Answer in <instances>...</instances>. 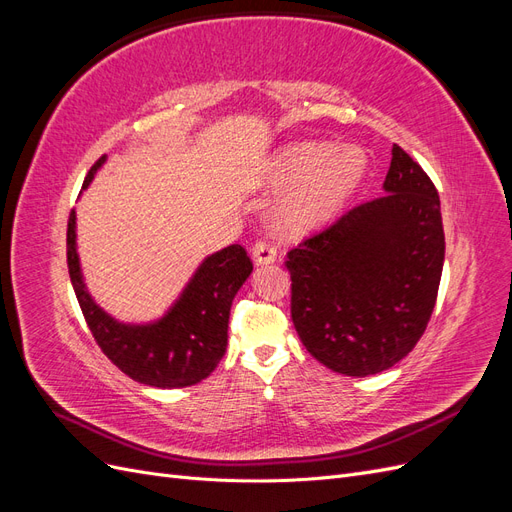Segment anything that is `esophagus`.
Wrapping results in <instances>:
<instances>
[{
  "label": "esophagus",
  "mask_w": 512,
  "mask_h": 512,
  "mask_svg": "<svg viewBox=\"0 0 512 512\" xmlns=\"http://www.w3.org/2000/svg\"><path fill=\"white\" fill-rule=\"evenodd\" d=\"M252 260H254V265H258V267H262V265H273V262L277 260L275 247H271V245L265 243V241L254 243V247H252Z\"/></svg>",
  "instance_id": "obj_1"
}]
</instances>
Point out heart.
I'll return each instance as SVG.
<instances>
[{
	"label": "heart",
	"instance_id": "b5f03b06",
	"mask_svg": "<svg viewBox=\"0 0 512 512\" xmlns=\"http://www.w3.org/2000/svg\"><path fill=\"white\" fill-rule=\"evenodd\" d=\"M367 156L356 145L305 141L280 149L262 170V183L284 190L273 226L284 237H307L335 222L367 179Z\"/></svg>",
	"mask_w": 512,
	"mask_h": 512
}]
</instances>
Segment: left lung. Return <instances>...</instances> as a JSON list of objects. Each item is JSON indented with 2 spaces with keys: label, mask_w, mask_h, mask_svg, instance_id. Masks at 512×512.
Here are the masks:
<instances>
[{
  "label": "left lung",
  "mask_w": 512,
  "mask_h": 512,
  "mask_svg": "<svg viewBox=\"0 0 512 512\" xmlns=\"http://www.w3.org/2000/svg\"><path fill=\"white\" fill-rule=\"evenodd\" d=\"M384 196L288 254L292 322L316 361L374 376L416 346L436 305L444 228L436 185L393 145Z\"/></svg>",
  "instance_id": "obj_1"
}]
</instances>
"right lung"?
Instances as JSON below:
<instances>
[{
	"label": "right lung",
	"instance_id": "right-lung-1",
	"mask_svg": "<svg viewBox=\"0 0 512 512\" xmlns=\"http://www.w3.org/2000/svg\"><path fill=\"white\" fill-rule=\"evenodd\" d=\"M102 156L83 181L87 190L104 166ZM252 260L241 245H228L200 265L166 312L147 322H126L91 297L76 245V211L68 222V271L76 299L98 346L123 374L156 389L198 384L218 367L228 344L230 305L252 273Z\"/></svg>",
	"mask_w": 512,
	"mask_h": 512
}]
</instances>
